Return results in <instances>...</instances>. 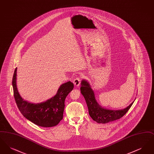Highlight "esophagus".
Returning <instances> with one entry per match:
<instances>
[{
    "instance_id": "obj_1",
    "label": "esophagus",
    "mask_w": 154,
    "mask_h": 154,
    "mask_svg": "<svg viewBox=\"0 0 154 154\" xmlns=\"http://www.w3.org/2000/svg\"><path fill=\"white\" fill-rule=\"evenodd\" d=\"M81 82V77H77L76 78H75L73 80V84L75 86L77 87H79Z\"/></svg>"
}]
</instances>
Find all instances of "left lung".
Returning a JSON list of instances; mask_svg holds the SVG:
<instances>
[{
  "label": "left lung",
  "mask_w": 154,
  "mask_h": 154,
  "mask_svg": "<svg viewBox=\"0 0 154 154\" xmlns=\"http://www.w3.org/2000/svg\"><path fill=\"white\" fill-rule=\"evenodd\" d=\"M81 93L84 96L88 106L89 114L97 123L106 124L122 117L131 107L133 102L124 109L111 110L102 107L97 102L94 91L87 81H81Z\"/></svg>",
  "instance_id": "1"
}]
</instances>
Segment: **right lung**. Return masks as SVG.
I'll return each mask as SVG.
<instances>
[{"label":"right lung","mask_w":154,"mask_h":154,"mask_svg":"<svg viewBox=\"0 0 154 154\" xmlns=\"http://www.w3.org/2000/svg\"><path fill=\"white\" fill-rule=\"evenodd\" d=\"M17 68L13 77L12 85L15 100L18 108L24 117L33 124L44 128L52 127L58 124L63 119L66 96L73 90V83L68 81L62 84L57 93L47 101L40 103H31L24 100L17 87Z\"/></svg>","instance_id":"1"}]
</instances>
